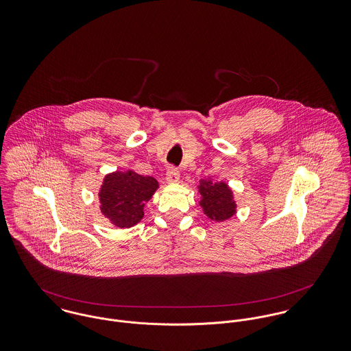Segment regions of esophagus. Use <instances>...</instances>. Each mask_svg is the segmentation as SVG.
<instances>
[{
	"label": "esophagus",
	"mask_w": 351,
	"mask_h": 351,
	"mask_svg": "<svg viewBox=\"0 0 351 351\" xmlns=\"http://www.w3.org/2000/svg\"><path fill=\"white\" fill-rule=\"evenodd\" d=\"M166 181L170 184H176L180 181V170L174 166H170L166 173Z\"/></svg>",
	"instance_id": "obj_1"
}]
</instances>
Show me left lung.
<instances>
[{"mask_svg": "<svg viewBox=\"0 0 351 351\" xmlns=\"http://www.w3.org/2000/svg\"><path fill=\"white\" fill-rule=\"evenodd\" d=\"M200 205L204 213L216 221L226 220L235 213V201L232 200V192L227 184H213L212 181H200Z\"/></svg>", "mask_w": 351, "mask_h": 351, "instance_id": "8db88e82", "label": "left lung"}]
</instances>
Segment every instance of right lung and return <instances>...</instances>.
<instances>
[{
  "instance_id": "add662e5",
  "label": "right lung",
  "mask_w": 351,
  "mask_h": 351,
  "mask_svg": "<svg viewBox=\"0 0 351 351\" xmlns=\"http://www.w3.org/2000/svg\"><path fill=\"white\" fill-rule=\"evenodd\" d=\"M158 188L152 177H143L132 170L114 171L104 178L101 186V212L112 224L130 228L139 223L145 215V202Z\"/></svg>"
}]
</instances>
